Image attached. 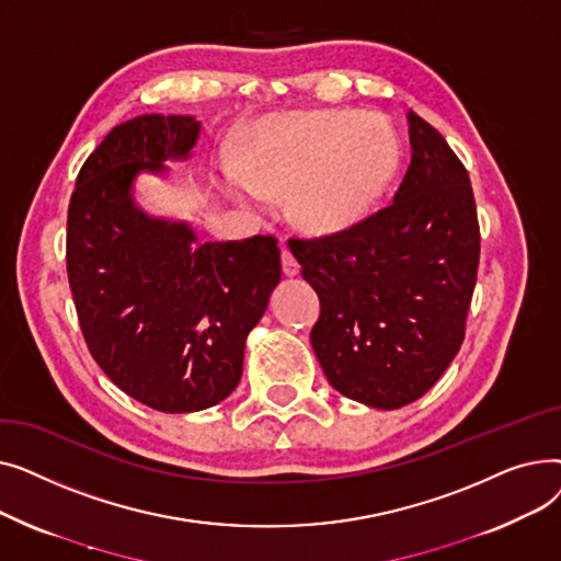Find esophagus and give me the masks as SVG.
<instances>
[{"label":"esophagus","mask_w":561,"mask_h":561,"mask_svg":"<svg viewBox=\"0 0 561 561\" xmlns=\"http://www.w3.org/2000/svg\"><path fill=\"white\" fill-rule=\"evenodd\" d=\"M282 268H284V275H288V277H296L298 273H300V263H298V259L293 256V252L290 250H282Z\"/></svg>","instance_id":"34e87169"}]
</instances>
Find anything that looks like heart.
Returning a JSON list of instances; mask_svg holds the SVG:
<instances>
[{
    "mask_svg": "<svg viewBox=\"0 0 561 561\" xmlns=\"http://www.w3.org/2000/svg\"><path fill=\"white\" fill-rule=\"evenodd\" d=\"M396 163V134L375 113H282L259 125L243 170L227 165L222 184L254 211L286 191L293 222L313 233H332L370 209Z\"/></svg>",
    "mask_w": 561,
    "mask_h": 561,
    "instance_id": "b5f03b06",
    "label": "heart"
}]
</instances>
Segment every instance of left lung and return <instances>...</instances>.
<instances>
[{
    "label": "left lung",
    "instance_id": "1",
    "mask_svg": "<svg viewBox=\"0 0 561 561\" xmlns=\"http://www.w3.org/2000/svg\"><path fill=\"white\" fill-rule=\"evenodd\" d=\"M411 163L393 202L318 239H288L320 300L311 345L330 385L375 409H400L446 373L466 334L480 263L468 172L409 111Z\"/></svg>",
    "mask_w": 561,
    "mask_h": 561
}]
</instances>
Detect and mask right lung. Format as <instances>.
I'll use <instances>...</instances> for the list:
<instances>
[{
  "mask_svg": "<svg viewBox=\"0 0 561 561\" xmlns=\"http://www.w3.org/2000/svg\"><path fill=\"white\" fill-rule=\"evenodd\" d=\"M197 136L193 115L117 125L81 165L68 209L85 345L117 389L165 414L214 407L239 387L245 339L282 279L275 236L204 243L136 206V174L186 159Z\"/></svg>",
  "mask_w": 561,
  "mask_h": 561,
  "instance_id": "1",
  "label": "right lung"
}]
</instances>
